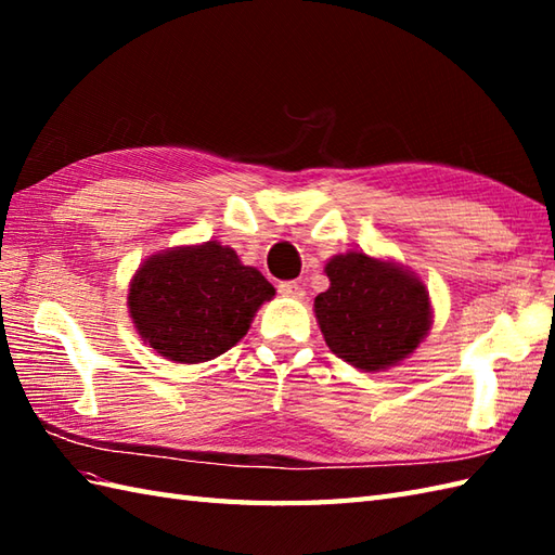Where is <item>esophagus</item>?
Returning <instances> with one entry per match:
<instances>
[{
  "label": "esophagus",
  "mask_w": 555,
  "mask_h": 555,
  "mask_svg": "<svg viewBox=\"0 0 555 555\" xmlns=\"http://www.w3.org/2000/svg\"><path fill=\"white\" fill-rule=\"evenodd\" d=\"M279 293L286 298H302L305 291L298 281H286V284H279Z\"/></svg>",
  "instance_id": "obj_1"
}]
</instances>
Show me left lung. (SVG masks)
<instances>
[{"instance_id": "obj_1", "label": "left lung", "mask_w": 555, "mask_h": 555, "mask_svg": "<svg viewBox=\"0 0 555 555\" xmlns=\"http://www.w3.org/2000/svg\"><path fill=\"white\" fill-rule=\"evenodd\" d=\"M324 271L332 284L314 298L317 324L328 350L352 367H393L429 334V291L410 269L350 250Z\"/></svg>"}]
</instances>
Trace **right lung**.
Here are the masks:
<instances>
[{
    "label": "right lung",
    "mask_w": 555,
    "mask_h": 555,
    "mask_svg": "<svg viewBox=\"0 0 555 555\" xmlns=\"http://www.w3.org/2000/svg\"><path fill=\"white\" fill-rule=\"evenodd\" d=\"M274 286L217 241L147 257L128 288V312L150 348L171 362L219 358L247 334Z\"/></svg>",
    "instance_id": "1"
}]
</instances>
